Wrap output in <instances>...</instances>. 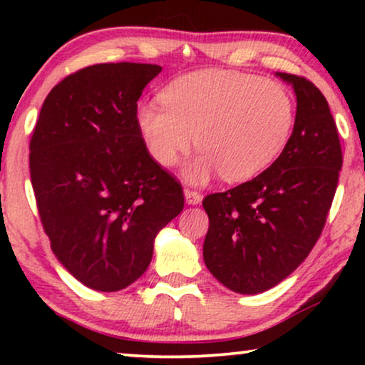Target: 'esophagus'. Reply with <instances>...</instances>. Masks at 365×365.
I'll return each mask as SVG.
<instances>
[{
	"mask_svg": "<svg viewBox=\"0 0 365 365\" xmlns=\"http://www.w3.org/2000/svg\"><path fill=\"white\" fill-rule=\"evenodd\" d=\"M184 197H186V202L192 204V206L201 204V201H202L201 194H199L197 191H192V189H184Z\"/></svg>",
	"mask_w": 365,
	"mask_h": 365,
	"instance_id": "obj_1",
	"label": "esophagus"
}]
</instances>
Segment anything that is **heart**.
<instances>
[{
    "label": "heart",
    "instance_id": "b5f03b06",
    "mask_svg": "<svg viewBox=\"0 0 365 365\" xmlns=\"http://www.w3.org/2000/svg\"><path fill=\"white\" fill-rule=\"evenodd\" d=\"M160 104H141L136 126L149 156L171 168L194 144L201 154L186 169L192 184L216 173L247 181L271 166L292 133L296 108L279 83L236 71H196L169 83Z\"/></svg>",
    "mask_w": 365,
    "mask_h": 365
}]
</instances>
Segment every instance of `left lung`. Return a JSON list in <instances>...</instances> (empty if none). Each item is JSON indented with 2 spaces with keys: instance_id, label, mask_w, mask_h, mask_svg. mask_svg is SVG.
I'll return each mask as SVG.
<instances>
[{
  "instance_id": "left-lung-1",
  "label": "left lung",
  "mask_w": 365,
  "mask_h": 365,
  "mask_svg": "<svg viewBox=\"0 0 365 365\" xmlns=\"http://www.w3.org/2000/svg\"><path fill=\"white\" fill-rule=\"evenodd\" d=\"M292 84L296 121L281 156L251 181L204 197L209 272L239 294H259L301 266L321 236L337 189L342 149L324 94L306 78Z\"/></svg>"
}]
</instances>
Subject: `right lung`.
Masks as SVG:
<instances>
[{"mask_svg": "<svg viewBox=\"0 0 365 365\" xmlns=\"http://www.w3.org/2000/svg\"><path fill=\"white\" fill-rule=\"evenodd\" d=\"M158 64L103 63L69 74L44 99L29 173L51 249L86 287L114 292L146 271L154 239L184 207L136 126Z\"/></svg>", "mask_w": 365, "mask_h": 365, "instance_id": "obj_1", "label": "right lung"}]
</instances>
